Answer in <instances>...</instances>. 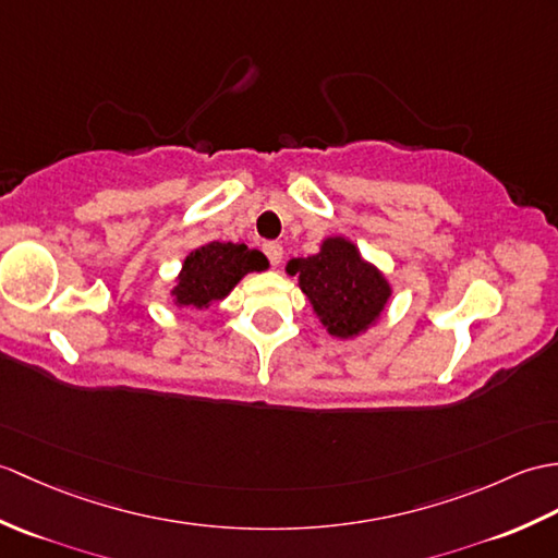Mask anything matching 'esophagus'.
Masks as SVG:
<instances>
[{"label":"esophagus","mask_w":558,"mask_h":558,"mask_svg":"<svg viewBox=\"0 0 558 558\" xmlns=\"http://www.w3.org/2000/svg\"><path fill=\"white\" fill-rule=\"evenodd\" d=\"M264 252H266L270 264L280 266V262H282V247H280L278 242H266V244H264Z\"/></svg>","instance_id":"obj_1"}]
</instances>
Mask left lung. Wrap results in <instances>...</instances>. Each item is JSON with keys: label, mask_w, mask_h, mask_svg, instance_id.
<instances>
[{"label": "left lung", "mask_w": 558, "mask_h": 558, "mask_svg": "<svg viewBox=\"0 0 558 558\" xmlns=\"http://www.w3.org/2000/svg\"><path fill=\"white\" fill-rule=\"evenodd\" d=\"M284 274L296 278L320 326L340 340L378 326L395 292L383 270L342 235L320 240L316 254L290 258Z\"/></svg>", "instance_id": "8db88e82"}]
</instances>
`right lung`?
<instances>
[{"mask_svg":"<svg viewBox=\"0 0 558 558\" xmlns=\"http://www.w3.org/2000/svg\"><path fill=\"white\" fill-rule=\"evenodd\" d=\"M268 258L240 242H209L192 250L173 278L175 304L187 311H202L214 302L226 300L235 284L250 274H262Z\"/></svg>","mask_w":558,"mask_h":558,"instance_id":"right-lung-1","label":"right lung"}]
</instances>
